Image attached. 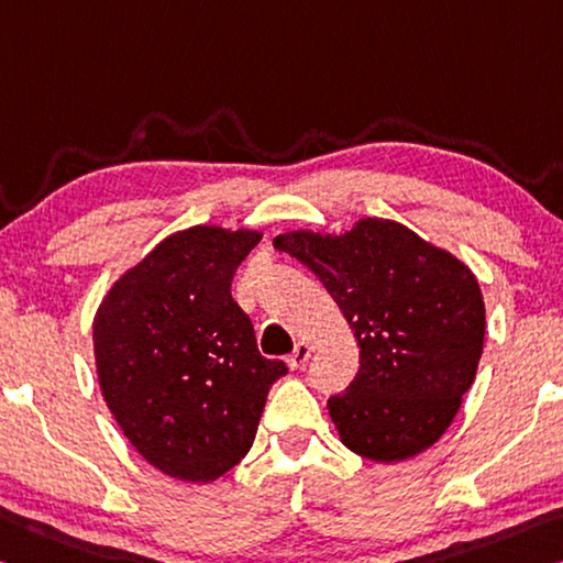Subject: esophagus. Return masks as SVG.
Here are the masks:
<instances>
[{"mask_svg":"<svg viewBox=\"0 0 563 563\" xmlns=\"http://www.w3.org/2000/svg\"><path fill=\"white\" fill-rule=\"evenodd\" d=\"M310 351H313V347H310L308 343H298L296 351H292V353L288 355V365H290V368H292V371H300L302 365L308 363Z\"/></svg>","mask_w":563,"mask_h":563,"instance_id":"1","label":"esophagus"}]
</instances>
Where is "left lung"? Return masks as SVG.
Masks as SVG:
<instances>
[{
	"label": "left lung",
	"instance_id": "8db88e82",
	"mask_svg": "<svg viewBox=\"0 0 563 563\" xmlns=\"http://www.w3.org/2000/svg\"><path fill=\"white\" fill-rule=\"evenodd\" d=\"M313 271L361 345V368L328 400L343 445L378 463L431 449L456 418L484 353L476 275L394 220L363 218L341 235L273 240Z\"/></svg>",
	"mask_w": 563,
	"mask_h": 563
}]
</instances>
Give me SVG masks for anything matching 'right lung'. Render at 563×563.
Wrapping results in <instances>:
<instances>
[{
  "instance_id": "1",
  "label": "right lung",
  "mask_w": 563,
  "mask_h": 563,
  "mask_svg": "<svg viewBox=\"0 0 563 563\" xmlns=\"http://www.w3.org/2000/svg\"><path fill=\"white\" fill-rule=\"evenodd\" d=\"M257 230L195 225L120 275L95 313L97 378L107 408L150 466L210 484L255 441L267 390L288 373L257 351L230 296Z\"/></svg>"
}]
</instances>
